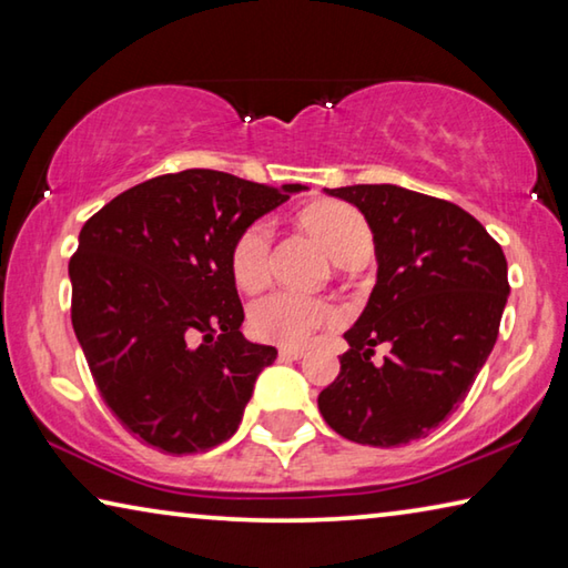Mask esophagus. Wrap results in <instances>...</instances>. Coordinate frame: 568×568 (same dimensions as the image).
Here are the masks:
<instances>
[{
  "mask_svg": "<svg viewBox=\"0 0 568 568\" xmlns=\"http://www.w3.org/2000/svg\"><path fill=\"white\" fill-rule=\"evenodd\" d=\"M277 355H281L283 361H301V358H305V351H301V348H281V351H277Z\"/></svg>",
  "mask_w": 568,
  "mask_h": 568,
  "instance_id": "34e87169",
  "label": "esophagus"
}]
</instances>
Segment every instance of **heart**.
Returning <instances> with one entry per match:
<instances>
[{
    "mask_svg": "<svg viewBox=\"0 0 568 568\" xmlns=\"http://www.w3.org/2000/svg\"><path fill=\"white\" fill-rule=\"evenodd\" d=\"M303 225L328 247L335 261L345 263L353 255L371 250V227L348 203L323 200L303 210ZM230 271L243 291H257L273 271V223L257 217L235 235L230 245ZM343 321L338 303L297 291H271L250 305V331L257 338L281 345H305L315 333Z\"/></svg>",
    "mask_w": 568,
    "mask_h": 568,
    "instance_id": "heart-1",
    "label": "heart"
}]
</instances>
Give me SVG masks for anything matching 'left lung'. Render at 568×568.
<instances>
[{
  "instance_id": "obj_1",
  "label": "left lung",
  "mask_w": 568,
  "mask_h": 568,
  "mask_svg": "<svg viewBox=\"0 0 568 568\" xmlns=\"http://www.w3.org/2000/svg\"><path fill=\"white\" fill-rule=\"evenodd\" d=\"M373 230L378 281L341 373L321 390L328 426L361 446L428 436L466 398L498 338L508 297L506 255L466 210L398 185L325 190ZM381 342L392 353L372 355Z\"/></svg>"
}]
</instances>
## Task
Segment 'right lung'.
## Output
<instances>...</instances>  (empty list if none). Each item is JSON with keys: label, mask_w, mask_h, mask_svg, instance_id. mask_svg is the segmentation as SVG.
I'll use <instances>...</instances> for the list:
<instances>
[{"label": "right lung", "mask_w": 568, "mask_h": 568, "mask_svg": "<svg viewBox=\"0 0 568 568\" xmlns=\"http://www.w3.org/2000/svg\"><path fill=\"white\" fill-rule=\"evenodd\" d=\"M297 190L182 170L84 223L70 257L72 328L102 400L142 444L187 456L237 430L277 351L240 333L230 245Z\"/></svg>", "instance_id": "right-lung-1"}]
</instances>
